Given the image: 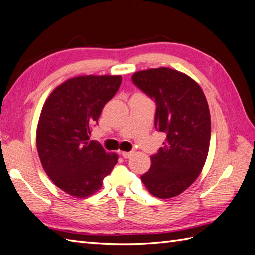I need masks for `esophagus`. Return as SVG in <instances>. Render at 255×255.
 I'll list each match as a JSON object with an SVG mask.
<instances>
[{
  "label": "esophagus",
  "mask_w": 255,
  "mask_h": 255,
  "mask_svg": "<svg viewBox=\"0 0 255 255\" xmlns=\"http://www.w3.org/2000/svg\"><path fill=\"white\" fill-rule=\"evenodd\" d=\"M133 153H134L133 151H131V152H122L121 154L124 158H129V157H131L133 155Z\"/></svg>",
  "instance_id": "obj_1"
}]
</instances>
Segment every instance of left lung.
Listing matches in <instances>:
<instances>
[{
	"label": "left lung",
	"mask_w": 255,
	"mask_h": 255,
	"mask_svg": "<svg viewBox=\"0 0 255 255\" xmlns=\"http://www.w3.org/2000/svg\"><path fill=\"white\" fill-rule=\"evenodd\" d=\"M131 79L155 101V128L166 134L163 147L151 156V167L141 180L156 198L176 197L198 178L208 157L211 140L208 101L197 82L176 69L141 70Z\"/></svg>",
	"instance_id": "obj_1"
}]
</instances>
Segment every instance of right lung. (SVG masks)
Returning a JSON list of instances; mask_svg holds the SVG:
<instances>
[{"instance_id": "1", "label": "right lung", "mask_w": 255, "mask_h": 255, "mask_svg": "<svg viewBox=\"0 0 255 255\" xmlns=\"http://www.w3.org/2000/svg\"><path fill=\"white\" fill-rule=\"evenodd\" d=\"M122 76H78L56 87L46 99L37 127V150L46 175L75 198L100 190L118 156L89 141L103 106L115 96Z\"/></svg>"}]
</instances>
